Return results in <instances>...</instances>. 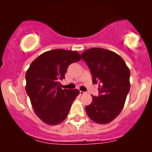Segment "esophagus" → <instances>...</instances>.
I'll list each match as a JSON object with an SVG mask.
<instances>
[{"label":"esophagus","instance_id":"esophagus-1","mask_svg":"<svg viewBox=\"0 0 152 152\" xmlns=\"http://www.w3.org/2000/svg\"><path fill=\"white\" fill-rule=\"evenodd\" d=\"M79 94H80V95H83V94H86V92H84V91H80Z\"/></svg>","mask_w":152,"mask_h":152}]
</instances>
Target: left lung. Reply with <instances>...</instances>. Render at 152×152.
<instances>
[{
    "label": "left lung",
    "instance_id": "obj_1",
    "mask_svg": "<svg viewBox=\"0 0 152 152\" xmlns=\"http://www.w3.org/2000/svg\"><path fill=\"white\" fill-rule=\"evenodd\" d=\"M89 68L94 84L99 83L98 96L86 106L89 118L98 124L114 119L124 106L130 89V71L120 56L104 48H93L81 54Z\"/></svg>",
    "mask_w": 152,
    "mask_h": 152
}]
</instances>
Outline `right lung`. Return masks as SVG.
<instances>
[{
    "instance_id": "obj_1",
    "label": "right lung",
    "mask_w": 152,
    "mask_h": 152,
    "mask_svg": "<svg viewBox=\"0 0 152 152\" xmlns=\"http://www.w3.org/2000/svg\"><path fill=\"white\" fill-rule=\"evenodd\" d=\"M73 50L55 49L45 52L31 63L26 74V91L35 113L49 125L67 117L71 104L79 94L78 89L61 88L68 67L81 60Z\"/></svg>"
}]
</instances>
